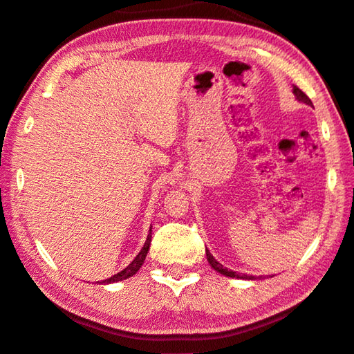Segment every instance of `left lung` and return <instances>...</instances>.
<instances>
[{"mask_svg": "<svg viewBox=\"0 0 354 354\" xmlns=\"http://www.w3.org/2000/svg\"><path fill=\"white\" fill-rule=\"evenodd\" d=\"M292 93H294V95H295V99H297L299 102H301V104L313 106V102L310 100V97H308V95H306L304 91H301V89H299L297 86H292ZM205 255H207L209 265H210L212 268H214L216 272L226 275V277L243 279V280H257V277H254V275H246V274L241 275V274H236L235 271H230V269H227V268H223L221 263H218V261L215 260V257L209 252V249H205ZM259 279H261V277H259Z\"/></svg>", "mask_w": 354, "mask_h": 354, "instance_id": "8db88e82", "label": "left lung"}]
</instances>
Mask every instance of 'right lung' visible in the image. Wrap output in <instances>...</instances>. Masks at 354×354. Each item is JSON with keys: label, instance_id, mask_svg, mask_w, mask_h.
<instances>
[{"label": "right lung", "instance_id": "add662e5", "mask_svg": "<svg viewBox=\"0 0 354 354\" xmlns=\"http://www.w3.org/2000/svg\"><path fill=\"white\" fill-rule=\"evenodd\" d=\"M150 243H151V226H150L149 235H147V240L144 243V248L140 249V252L136 257H134V260L130 263V265H128L125 269H122L120 272L114 274L113 277L106 279V280H102V281H97V283L99 285H104V283L110 285V283H118V281H122V280H125V279L133 277V275L139 271L140 266L144 265L145 257H147V254H149V249H150Z\"/></svg>", "mask_w": 354, "mask_h": 354}]
</instances>
